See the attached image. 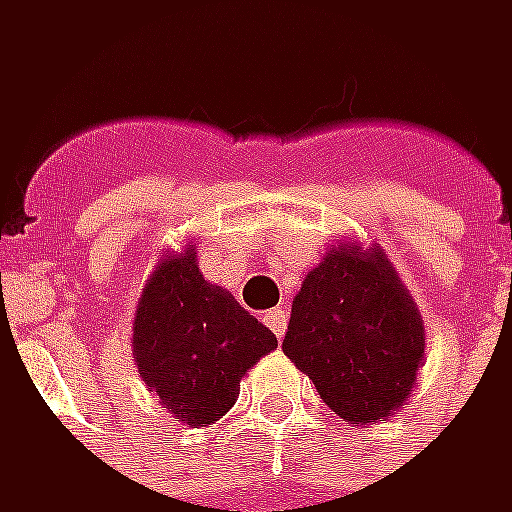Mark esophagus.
Listing matches in <instances>:
<instances>
[{"instance_id": "obj_1", "label": "esophagus", "mask_w": 512, "mask_h": 512, "mask_svg": "<svg viewBox=\"0 0 512 512\" xmlns=\"http://www.w3.org/2000/svg\"><path fill=\"white\" fill-rule=\"evenodd\" d=\"M264 324L273 329V335L281 341V338H284V332H287V310H284V307L267 310L264 312Z\"/></svg>"}]
</instances>
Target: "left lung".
<instances>
[{
  "mask_svg": "<svg viewBox=\"0 0 512 512\" xmlns=\"http://www.w3.org/2000/svg\"><path fill=\"white\" fill-rule=\"evenodd\" d=\"M281 349L338 417L363 425L411 394L425 329L389 259L341 245L307 273Z\"/></svg>",
  "mask_w": 512,
  "mask_h": 512,
  "instance_id": "8db88e82",
  "label": "left lung"
}]
</instances>
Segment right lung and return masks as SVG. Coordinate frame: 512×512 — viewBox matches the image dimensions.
<instances>
[{
  "instance_id": "add662e5",
  "label": "right lung",
  "mask_w": 512,
  "mask_h": 512,
  "mask_svg": "<svg viewBox=\"0 0 512 512\" xmlns=\"http://www.w3.org/2000/svg\"><path fill=\"white\" fill-rule=\"evenodd\" d=\"M132 346L137 372L163 408L188 425H211L279 341L231 293L202 279L191 245L157 264L137 304Z\"/></svg>"
}]
</instances>
